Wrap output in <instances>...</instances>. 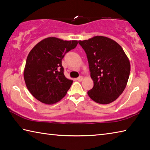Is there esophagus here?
Returning a JSON list of instances; mask_svg holds the SVG:
<instances>
[{"label":"esophagus","instance_id":"34e87169","mask_svg":"<svg viewBox=\"0 0 150 150\" xmlns=\"http://www.w3.org/2000/svg\"><path fill=\"white\" fill-rule=\"evenodd\" d=\"M83 79V77H82V76H80V77H79L77 79V80L78 81H82Z\"/></svg>","mask_w":150,"mask_h":150}]
</instances>
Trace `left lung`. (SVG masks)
Wrapping results in <instances>:
<instances>
[{
    "label": "left lung",
    "instance_id": "left-lung-1",
    "mask_svg": "<svg viewBox=\"0 0 150 150\" xmlns=\"http://www.w3.org/2000/svg\"><path fill=\"white\" fill-rule=\"evenodd\" d=\"M79 44L87 54L94 83L87 92L95 102L106 105L118 98L126 87L130 63L122 47L115 40L96 35Z\"/></svg>",
    "mask_w": 150,
    "mask_h": 150
}]
</instances>
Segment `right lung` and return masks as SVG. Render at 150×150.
<instances>
[{"mask_svg": "<svg viewBox=\"0 0 150 150\" xmlns=\"http://www.w3.org/2000/svg\"><path fill=\"white\" fill-rule=\"evenodd\" d=\"M77 44V40L50 37L38 43L30 51L24 78L28 89L37 100L52 105L65 96L73 81L64 75L62 60Z\"/></svg>", "mask_w": 150, "mask_h": 150, "instance_id": "obj_1", "label": "right lung"}]
</instances>
